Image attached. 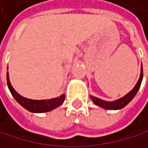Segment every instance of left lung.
I'll list each match as a JSON object with an SVG mask.
<instances>
[{
  "mask_svg": "<svg viewBox=\"0 0 148 148\" xmlns=\"http://www.w3.org/2000/svg\"><path fill=\"white\" fill-rule=\"evenodd\" d=\"M142 80H143V66H142V64H141V70H140V76L139 79L138 81V83L136 84V85L134 86V88L132 90L127 92L126 95H124L121 98H119L118 100L115 101H104L101 100L100 98H97V97H94L92 95H91V99L93 101V103H95L97 106H99L104 110H121L124 107H126L127 104H129L133 98L136 96L137 92H138L141 83H142Z\"/></svg>",
  "mask_w": 148,
  "mask_h": 148,
  "instance_id": "8db88e82",
  "label": "left lung"
}]
</instances>
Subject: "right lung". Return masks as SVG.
<instances>
[{"label":"right lung","instance_id":"1","mask_svg":"<svg viewBox=\"0 0 148 148\" xmlns=\"http://www.w3.org/2000/svg\"><path fill=\"white\" fill-rule=\"evenodd\" d=\"M7 84L10 93L13 96V98L23 108H25L27 110H29L30 112H33V113H43V112L51 111L56 108L59 107L60 105H62L65 98L64 93L61 94L58 97H56V98L47 99V100H32L23 97L19 93H18L15 91V89L12 87V85H11L8 72H7Z\"/></svg>","mask_w":148,"mask_h":148}]
</instances>
